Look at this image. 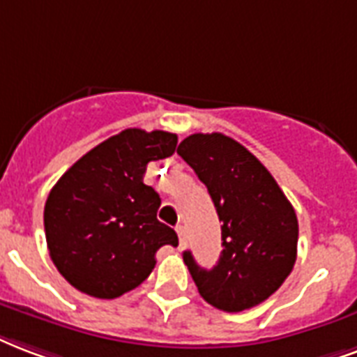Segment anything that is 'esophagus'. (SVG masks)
Masks as SVG:
<instances>
[{"label":"esophagus","instance_id":"1","mask_svg":"<svg viewBox=\"0 0 357 357\" xmlns=\"http://www.w3.org/2000/svg\"><path fill=\"white\" fill-rule=\"evenodd\" d=\"M176 233H178V248H184L186 243H188V235H186V227L184 226H178L176 227Z\"/></svg>","mask_w":357,"mask_h":357}]
</instances>
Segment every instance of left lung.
<instances>
[{
    "label": "left lung",
    "mask_w": 357,
    "mask_h": 357,
    "mask_svg": "<svg viewBox=\"0 0 357 357\" xmlns=\"http://www.w3.org/2000/svg\"><path fill=\"white\" fill-rule=\"evenodd\" d=\"M176 154L207 186L222 222L224 250L213 269L184 252L201 297L226 312L264 303L296 264L299 226L291 203L264 163L224 133H194Z\"/></svg>",
    "instance_id": "1"
}]
</instances>
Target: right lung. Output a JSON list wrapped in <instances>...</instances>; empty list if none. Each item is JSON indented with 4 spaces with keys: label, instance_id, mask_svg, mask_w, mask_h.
<instances>
[{
    "label": "right lung",
    "instance_id": "obj_1",
    "mask_svg": "<svg viewBox=\"0 0 357 357\" xmlns=\"http://www.w3.org/2000/svg\"><path fill=\"white\" fill-rule=\"evenodd\" d=\"M176 135L120 131L73 163L45 203V235L61 277L82 294L114 299L144 282L175 229L156 218L160 195L143 182L150 162L169 158Z\"/></svg>",
    "mask_w": 357,
    "mask_h": 357
}]
</instances>
